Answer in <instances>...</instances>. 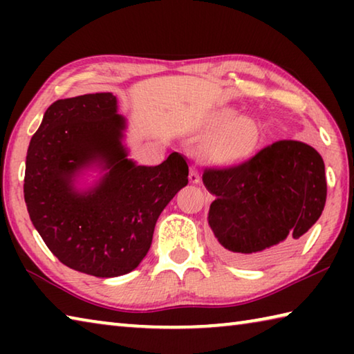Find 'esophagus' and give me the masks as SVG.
Wrapping results in <instances>:
<instances>
[{
  "label": "esophagus",
  "instance_id": "1",
  "mask_svg": "<svg viewBox=\"0 0 354 354\" xmlns=\"http://www.w3.org/2000/svg\"><path fill=\"white\" fill-rule=\"evenodd\" d=\"M189 179H190V183H194V184H195V183H200V173H198V170H196L195 165L190 167Z\"/></svg>",
  "mask_w": 354,
  "mask_h": 354
}]
</instances>
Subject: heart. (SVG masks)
Instances as JSON below:
<instances>
[{"label": "heart", "instance_id": "b5f03b06", "mask_svg": "<svg viewBox=\"0 0 354 354\" xmlns=\"http://www.w3.org/2000/svg\"><path fill=\"white\" fill-rule=\"evenodd\" d=\"M217 128L220 133H225L217 147L220 159L237 160L254 147L257 129L253 120L237 117L232 111H223L218 117Z\"/></svg>", "mask_w": 354, "mask_h": 354}]
</instances>
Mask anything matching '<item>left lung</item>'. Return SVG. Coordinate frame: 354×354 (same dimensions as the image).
<instances>
[{
  "label": "left lung",
  "mask_w": 354,
  "mask_h": 354,
  "mask_svg": "<svg viewBox=\"0 0 354 354\" xmlns=\"http://www.w3.org/2000/svg\"><path fill=\"white\" fill-rule=\"evenodd\" d=\"M215 196L209 226L215 251L241 266H262L289 253L322 215L325 164L304 142L278 140L236 165L206 169Z\"/></svg>",
  "instance_id": "8db88e82"
}]
</instances>
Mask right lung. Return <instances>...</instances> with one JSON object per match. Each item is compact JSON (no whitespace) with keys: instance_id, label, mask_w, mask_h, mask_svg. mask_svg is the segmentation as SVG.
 <instances>
[{"instance_id":"right-lung-1","label":"right lung","mask_w":354,"mask_h":354,"mask_svg":"<svg viewBox=\"0 0 354 354\" xmlns=\"http://www.w3.org/2000/svg\"><path fill=\"white\" fill-rule=\"evenodd\" d=\"M115 112L109 92L55 101L29 143L23 185L29 217L51 253L98 278L139 266L160 212L189 183L179 153L156 167L129 160L122 145L124 120ZM92 162L108 173L98 188L77 194L71 178Z\"/></svg>"}]
</instances>
